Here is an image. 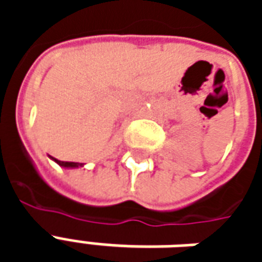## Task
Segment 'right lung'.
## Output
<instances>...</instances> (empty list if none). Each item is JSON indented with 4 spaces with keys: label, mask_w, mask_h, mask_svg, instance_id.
<instances>
[{
    "label": "right lung",
    "mask_w": 262,
    "mask_h": 262,
    "mask_svg": "<svg viewBox=\"0 0 262 262\" xmlns=\"http://www.w3.org/2000/svg\"><path fill=\"white\" fill-rule=\"evenodd\" d=\"M60 167H67V168H74V167H81V163H73V161H60L57 159H53Z\"/></svg>",
    "instance_id": "right-lung-1"
}]
</instances>
